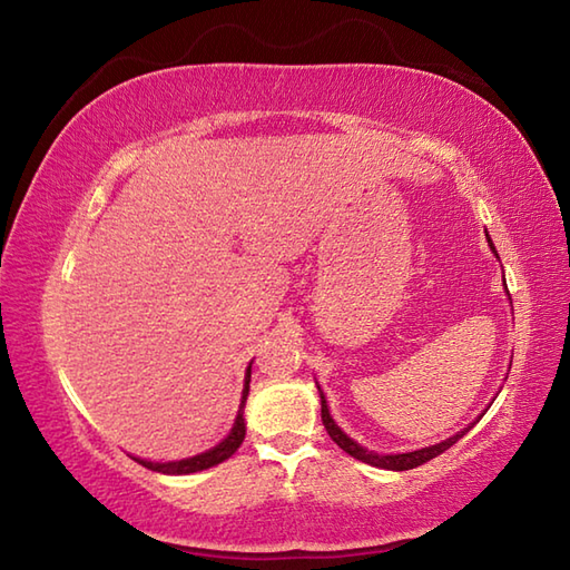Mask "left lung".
Returning a JSON list of instances; mask_svg holds the SVG:
<instances>
[{"mask_svg":"<svg viewBox=\"0 0 570 570\" xmlns=\"http://www.w3.org/2000/svg\"><path fill=\"white\" fill-rule=\"evenodd\" d=\"M488 242H490V249H492L494 254H498V249H494L490 237H488ZM507 294H510V292H507ZM318 392H321V386H318ZM321 419H323L325 431H328L331 439H333L337 445H341L345 453H350L353 458L362 460V463L374 465V468H384V470H411V468H419V465H423V463H429L431 458H435V455H441L443 451H448V448H451L453 443H458L472 426H475V423H470L468 429L458 431L455 435H451V439H445V441L435 443V445H429V448H421V451L396 453V455H380V453H374V451H367V448H362L357 441L350 439V435H347L341 426H337V423H335L333 416H331L328 402H325L323 392H321Z\"/></svg>","mask_w":570,"mask_h":570,"instance_id":"left-lung-1","label":"left lung"}]
</instances>
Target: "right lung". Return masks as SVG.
Returning a JSON list of instances; mask_svg holds the SVG:
<instances>
[{
    "label": "right lung",
    "mask_w": 570,
    "mask_h": 570,
    "mask_svg": "<svg viewBox=\"0 0 570 570\" xmlns=\"http://www.w3.org/2000/svg\"><path fill=\"white\" fill-rule=\"evenodd\" d=\"M249 377H252V362H249L247 372H245V390H242V404H239V411H237V419L233 423V431L227 433V439H223L215 448H210V451H205L200 455H193V458L171 460V463H151V460L135 458L137 463L144 465V468H149V470L164 472V475H190V472L208 470L217 463H223V460H227L242 445V441H245L247 426H245V416H242V411H245V402H247V394H249Z\"/></svg>",
    "instance_id": "right-lung-1"
}]
</instances>
